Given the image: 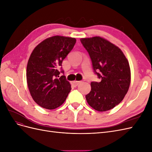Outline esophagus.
Listing matches in <instances>:
<instances>
[{"mask_svg":"<svg viewBox=\"0 0 152 152\" xmlns=\"http://www.w3.org/2000/svg\"><path fill=\"white\" fill-rule=\"evenodd\" d=\"M82 82V81H74L72 82V85L74 87H77L78 85L80 84Z\"/></svg>","mask_w":152,"mask_h":152,"instance_id":"1","label":"esophagus"}]
</instances>
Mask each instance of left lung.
Listing matches in <instances>:
<instances>
[{
	"mask_svg": "<svg viewBox=\"0 0 152 152\" xmlns=\"http://www.w3.org/2000/svg\"><path fill=\"white\" fill-rule=\"evenodd\" d=\"M88 52L94 72L101 82H92L91 90L86 96L94 110L104 112L120 103L131 83L129 64L121 49L100 37L80 39Z\"/></svg>",
	"mask_w": 152,
	"mask_h": 152,
	"instance_id": "obj_1",
	"label": "left lung"
}]
</instances>
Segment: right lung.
<instances>
[{"label":"right lung","mask_w":152,"mask_h":152,"mask_svg":"<svg viewBox=\"0 0 152 152\" xmlns=\"http://www.w3.org/2000/svg\"><path fill=\"white\" fill-rule=\"evenodd\" d=\"M75 38L53 36L43 40L32 51L26 67L30 94L41 107L53 110L61 106L71 91L61 64L75 44Z\"/></svg>","instance_id":"obj_1"}]
</instances>
